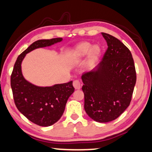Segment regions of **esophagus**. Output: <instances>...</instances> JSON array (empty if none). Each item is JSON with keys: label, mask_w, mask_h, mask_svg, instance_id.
Instances as JSON below:
<instances>
[{"label": "esophagus", "mask_w": 152, "mask_h": 152, "mask_svg": "<svg viewBox=\"0 0 152 152\" xmlns=\"http://www.w3.org/2000/svg\"><path fill=\"white\" fill-rule=\"evenodd\" d=\"M73 86L75 89H80L81 88V83L79 80L73 81Z\"/></svg>", "instance_id": "1"}]
</instances>
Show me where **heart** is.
Returning <instances> with one entry per match:
<instances>
[{
    "label": "heart",
    "instance_id": "obj_1",
    "mask_svg": "<svg viewBox=\"0 0 152 152\" xmlns=\"http://www.w3.org/2000/svg\"><path fill=\"white\" fill-rule=\"evenodd\" d=\"M88 54V61L95 63L101 54V48L99 45H92L88 42H81L77 45L73 50V59L75 61H80Z\"/></svg>",
    "mask_w": 152,
    "mask_h": 152
}]
</instances>
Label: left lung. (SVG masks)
<instances>
[{
    "label": "left lung",
    "mask_w": 152,
    "mask_h": 152,
    "mask_svg": "<svg viewBox=\"0 0 152 152\" xmlns=\"http://www.w3.org/2000/svg\"><path fill=\"white\" fill-rule=\"evenodd\" d=\"M107 44L102 61L82 75L84 110L94 121L106 123L119 117L129 107L136 82L131 52L119 40L101 33Z\"/></svg>",
    "instance_id": "left-lung-1"
}]
</instances>
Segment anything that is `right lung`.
Returning a JSON list of instances; mask_svg holds the SVG:
<instances>
[{"mask_svg": "<svg viewBox=\"0 0 152 152\" xmlns=\"http://www.w3.org/2000/svg\"><path fill=\"white\" fill-rule=\"evenodd\" d=\"M62 40L57 37L35 41L18 56L11 75V88L16 107L29 121L40 126H50L60 119L75 88L72 81L52 86H35L23 77L21 63L26 54L31 51L51 46Z\"/></svg>", "mask_w": 152, "mask_h": 152, "instance_id": "obj_1", "label": "right lung"}]
</instances>
